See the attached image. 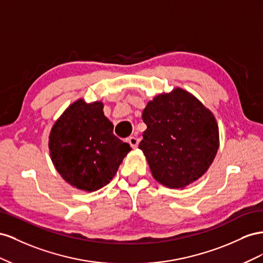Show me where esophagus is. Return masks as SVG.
<instances>
[{
	"instance_id": "obj_1",
	"label": "esophagus",
	"mask_w": 263,
	"mask_h": 263,
	"mask_svg": "<svg viewBox=\"0 0 263 263\" xmlns=\"http://www.w3.org/2000/svg\"><path fill=\"white\" fill-rule=\"evenodd\" d=\"M127 143H129L130 145H131V147H133V148H136V147H138V145H139V142H140V140L138 139V138H136V137H130V138H127Z\"/></svg>"
}]
</instances>
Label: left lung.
Wrapping results in <instances>:
<instances>
[{
  "label": "left lung",
  "instance_id": "8db88e82",
  "mask_svg": "<svg viewBox=\"0 0 263 263\" xmlns=\"http://www.w3.org/2000/svg\"><path fill=\"white\" fill-rule=\"evenodd\" d=\"M142 119L147 129L139 148L156 182L185 189L206 173L219 148V129L196 97L179 87L157 95Z\"/></svg>",
  "mask_w": 263,
  "mask_h": 263
}]
</instances>
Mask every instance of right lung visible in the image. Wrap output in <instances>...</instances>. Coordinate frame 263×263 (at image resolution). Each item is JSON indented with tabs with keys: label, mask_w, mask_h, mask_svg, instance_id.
Masks as SVG:
<instances>
[{
	"label": "right lung",
	"mask_w": 263,
	"mask_h": 263,
	"mask_svg": "<svg viewBox=\"0 0 263 263\" xmlns=\"http://www.w3.org/2000/svg\"><path fill=\"white\" fill-rule=\"evenodd\" d=\"M49 155L56 171L73 189L95 192L111 182L131 147L114 134L101 101L78 99L52 125Z\"/></svg>",
	"instance_id": "add662e5"
}]
</instances>
